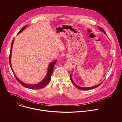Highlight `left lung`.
<instances>
[{
	"label": "left lung",
	"mask_w": 122,
	"mask_h": 122,
	"mask_svg": "<svg viewBox=\"0 0 122 122\" xmlns=\"http://www.w3.org/2000/svg\"><path fill=\"white\" fill-rule=\"evenodd\" d=\"M99 28H100V30H101V31H102L104 33V34H106V32H105V31H104V30L102 27H99ZM71 75H72V74H70V80H71V81L72 82V83L73 84V85H74L76 88H77V89H80V90H81L87 91V90H89L93 89H94V88H96L98 87V86H99L102 83V82L101 83H100V84H98V85H96V86H93V87H86V88L81 87H80V86H78V85H77L75 83V82L73 81V79H72Z\"/></svg>",
	"instance_id": "left-lung-1"
}]
</instances>
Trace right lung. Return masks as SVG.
Segmentation results:
<instances>
[{
    "instance_id": "1",
    "label": "right lung",
    "mask_w": 122,
    "mask_h": 122,
    "mask_svg": "<svg viewBox=\"0 0 122 122\" xmlns=\"http://www.w3.org/2000/svg\"><path fill=\"white\" fill-rule=\"evenodd\" d=\"M26 27V25L24 26L20 31L18 33V34H19ZM14 38L13 39V41L11 43V48H10V57H9V59H10V67L11 68V70L13 73V74L15 77V78H16V79L23 86L30 89H32V90H38V89H42L44 87H45L46 85H47V84L49 83L50 81L51 80V76L53 74V68L54 66L55 65V64L56 62V60L52 62L51 63H50L48 66V71L46 74V77H45V78L42 81H41L40 82H39L38 84H25V83L22 82L21 80H20L16 76V75L15 74L12 68L11 67V61H10V58H11V51H12V46H13V44L14 42Z\"/></svg>"
}]
</instances>
